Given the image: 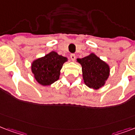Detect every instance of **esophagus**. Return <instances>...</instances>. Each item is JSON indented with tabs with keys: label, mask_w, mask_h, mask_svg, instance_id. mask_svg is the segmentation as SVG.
Wrapping results in <instances>:
<instances>
[{
	"label": "esophagus",
	"mask_w": 135,
	"mask_h": 135,
	"mask_svg": "<svg viewBox=\"0 0 135 135\" xmlns=\"http://www.w3.org/2000/svg\"><path fill=\"white\" fill-rule=\"evenodd\" d=\"M70 58H71V60H73V61L75 60V59H76V56H75V54H71Z\"/></svg>",
	"instance_id": "esophagus-1"
}]
</instances>
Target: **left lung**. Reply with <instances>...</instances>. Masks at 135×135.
I'll return each instance as SVG.
<instances>
[{"label":"left lung","instance_id":"8db88e82","mask_svg":"<svg viewBox=\"0 0 135 135\" xmlns=\"http://www.w3.org/2000/svg\"><path fill=\"white\" fill-rule=\"evenodd\" d=\"M77 60L82 65V76L86 86L94 89H99L104 86L110 73V68L107 63L94 53L77 58Z\"/></svg>","mask_w":135,"mask_h":135}]
</instances>
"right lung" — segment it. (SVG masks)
<instances>
[{"mask_svg":"<svg viewBox=\"0 0 135 135\" xmlns=\"http://www.w3.org/2000/svg\"><path fill=\"white\" fill-rule=\"evenodd\" d=\"M68 58L51 51L42 58L34 60L32 64V72L38 84L48 86L59 79L60 70Z\"/></svg>","mask_w":135,"mask_h":135,"instance_id":"right-lung-1","label":"right lung"}]
</instances>
